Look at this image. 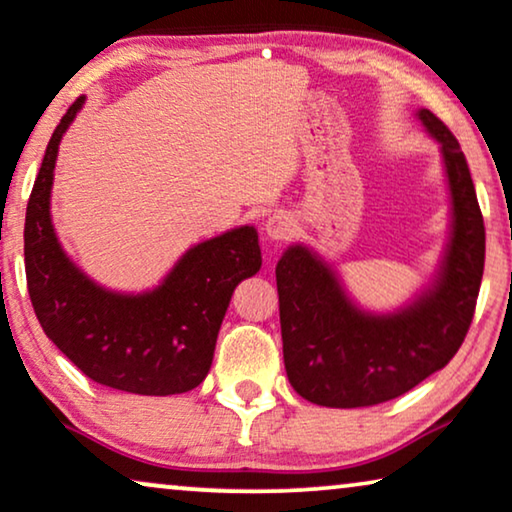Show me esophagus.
<instances>
[{
	"instance_id": "1",
	"label": "esophagus",
	"mask_w": 512,
	"mask_h": 512,
	"mask_svg": "<svg viewBox=\"0 0 512 512\" xmlns=\"http://www.w3.org/2000/svg\"><path fill=\"white\" fill-rule=\"evenodd\" d=\"M294 229H297V222H294L292 215L285 213V211H278V213L269 215V218H266V222H264V232L271 241L290 239V236L294 234Z\"/></svg>"
}]
</instances>
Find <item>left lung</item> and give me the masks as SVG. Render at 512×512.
Listing matches in <instances>:
<instances>
[{"label":"left lung","instance_id":"left-lung-1","mask_svg":"<svg viewBox=\"0 0 512 512\" xmlns=\"http://www.w3.org/2000/svg\"><path fill=\"white\" fill-rule=\"evenodd\" d=\"M438 143L450 194V232L429 283L390 313L366 311L320 253L292 243L278 259L285 371L294 392L327 408L397 399L455 357L471 327L485 266V225L469 164L448 127L415 111Z\"/></svg>","mask_w":512,"mask_h":512}]
</instances>
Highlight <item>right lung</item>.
Returning <instances> with one entry per match:
<instances>
[{"label":"right lung","mask_w":512,"mask_h":512,"mask_svg":"<svg viewBox=\"0 0 512 512\" xmlns=\"http://www.w3.org/2000/svg\"><path fill=\"white\" fill-rule=\"evenodd\" d=\"M85 97L50 136L25 215V273L46 336L99 385L146 397L197 387L213 364L215 341L236 285L262 266L257 229L234 227L178 257L160 285L115 292L64 253L50 218L57 150Z\"/></svg>","instance_id":"add662e5"}]
</instances>
